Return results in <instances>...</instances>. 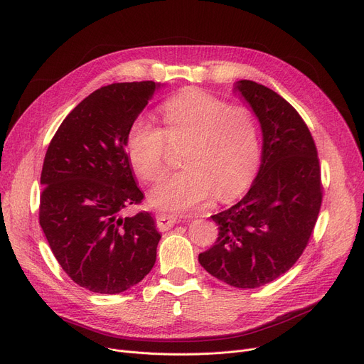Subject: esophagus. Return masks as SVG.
Here are the masks:
<instances>
[{"label": "esophagus", "mask_w": 364, "mask_h": 364, "mask_svg": "<svg viewBox=\"0 0 364 364\" xmlns=\"http://www.w3.org/2000/svg\"><path fill=\"white\" fill-rule=\"evenodd\" d=\"M177 221H180V218L177 215H171V214H159L156 217V223L159 230H169V228L174 225Z\"/></svg>", "instance_id": "1"}]
</instances>
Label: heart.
Segmentation results:
<instances>
[{
  "instance_id": "heart-1",
  "label": "heart",
  "mask_w": 364,
  "mask_h": 364,
  "mask_svg": "<svg viewBox=\"0 0 364 364\" xmlns=\"http://www.w3.org/2000/svg\"><path fill=\"white\" fill-rule=\"evenodd\" d=\"M164 131L144 118L128 129L127 150L136 174L158 181L166 172V140L187 143L186 169L159 183L150 202L164 211L183 213L213 199L237 198L250 186L259 162L258 129L252 112L228 106L202 90H184L161 107Z\"/></svg>"
}]
</instances>
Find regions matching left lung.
Here are the masks:
<instances>
[{
    "instance_id": "8db88e82",
    "label": "left lung",
    "mask_w": 364,
    "mask_h": 364,
    "mask_svg": "<svg viewBox=\"0 0 364 364\" xmlns=\"http://www.w3.org/2000/svg\"><path fill=\"white\" fill-rule=\"evenodd\" d=\"M233 91L259 122L261 165L250 192L211 217L218 237L199 262L227 284L254 289L288 272L307 246L321 205L320 165L309 127L277 92L247 80Z\"/></svg>"
}]
</instances>
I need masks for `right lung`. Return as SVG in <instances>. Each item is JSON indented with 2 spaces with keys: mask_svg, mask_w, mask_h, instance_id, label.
Segmentation results:
<instances>
[{
  "mask_svg": "<svg viewBox=\"0 0 364 364\" xmlns=\"http://www.w3.org/2000/svg\"><path fill=\"white\" fill-rule=\"evenodd\" d=\"M159 82L102 87L54 134L41 172L40 224L65 273L95 294H121L156 261L161 235L149 213L125 217L143 200L127 155V136Z\"/></svg>",
  "mask_w": 364,
  "mask_h": 364,
  "instance_id": "obj_1",
  "label": "right lung"
}]
</instances>
